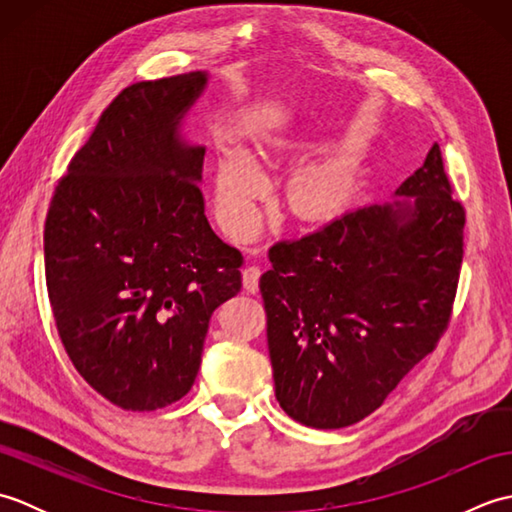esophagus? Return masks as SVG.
Wrapping results in <instances>:
<instances>
[{
    "label": "esophagus",
    "instance_id": "1",
    "mask_svg": "<svg viewBox=\"0 0 512 512\" xmlns=\"http://www.w3.org/2000/svg\"><path fill=\"white\" fill-rule=\"evenodd\" d=\"M259 277H262V268H259V266H246L244 273H242L244 288L248 292H257L259 290Z\"/></svg>",
    "mask_w": 512,
    "mask_h": 512
}]
</instances>
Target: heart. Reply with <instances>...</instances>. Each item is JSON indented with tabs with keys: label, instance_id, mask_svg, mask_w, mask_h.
<instances>
[{
	"label": "heart",
	"instance_id": "b5f03b06",
	"mask_svg": "<svg viewBox=\"0 0 512 512\" xmlns=\"http://www.w3.org/2000/svg\"><path fill=\"white\" fill-rule=\"evenodd\" d=\"M264 169L246 149H228L217 160L215 204L224 228L233 237H242L255 222V202L264 189ZM339 180L328 171H310L292 187V202L306 215H319L334 204Z\"/></svg>",
	"mask_w": 512,
	"mask_h": 512
}]
</instances>
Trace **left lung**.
<instances>
[{
    "instance_id": "left-lung-1",
    "label": "left lung",
    "mask_w": 512,
    "mask_h": 512,
    "mask_svg": "<svg viewBox=\"0 0 512 512\" xmlns=\"http://www.w3.org/2000/svg\"><path fill=\"white\" fill-rule=\"evenodd\" d=\"M394 198L268 253L259 290L275 396L306 427L343 429L376 411L449 323L464 209L438 143Z\"/></svg>"
}]
</instances>
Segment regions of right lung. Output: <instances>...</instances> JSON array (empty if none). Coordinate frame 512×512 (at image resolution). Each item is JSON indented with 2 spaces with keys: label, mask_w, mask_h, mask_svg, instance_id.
<instances>
[{
  "label": "right lung",
  "mask_w": 512,
  "mask_h": 512,
  "mask_svg": "<svg viewBox=\"0 0 512 512\" xmlns=\"http://www.w3.org/2000/svg\"><path fill=\"white\" fill-rule=\"evenodd\" d=\"M206 83L209 72H189L125 88L46 217V284L65 352L127 411L187 394L213 310L242 288V253L204 215L206 147L182 132Z\"/></svg>",
  "instance_id": "add662e5"
}]
</instances>
